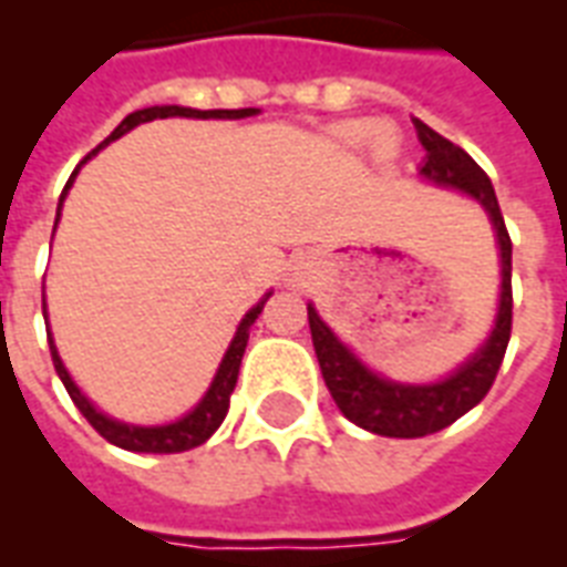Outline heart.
<instances>
[{
  "mask_svg": "<svg viewBox=\"0 0 567 567\" xmlns=\"http://www.w3.org/2000/svg\"><path fill=\"white\" fill-rule=\"evenodd\" d=\"M350 137H353V141H371L373 132L371 128H353V132H350Z\"/></svg>",
  "mask_w": 567,
  "mask_h": 567,
  "instance_id": "1",
  "label": "heart"
}]
</instances>
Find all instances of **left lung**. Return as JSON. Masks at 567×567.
I'll return each mask as SVG.
<instances>
[{
	"instance_id": "obj_1",
	"label": "left lung",
	"mask_w": 567,
	"mask_h": 567,
	"mask_svg": "<svg viewBox=\"0 0 567 567\" xmlns=\"http://www.w3.org/2000/svg\"><path fill=\"white\" fill-rule=\"evenodd\" d=\"M414 128H417V141L426 150V162L421 167L423 179L474 196L492 217L497 244H501L503 282L501 306H497L488 341L458 371L430 385H409V382H394V379L373 373L368 364L355 359L350 347L338 341L336 332L320 320L315 306H309L311 341H315V353H318L320 373H323L329 394L347 421L377 435H388V439H421V435L444 430L462 414L471 412L494 385L512 336V240L497 196H494L492 179L462 146L450 144L435 128L421 120H414Z\"/></svg>"
}]
</instances>
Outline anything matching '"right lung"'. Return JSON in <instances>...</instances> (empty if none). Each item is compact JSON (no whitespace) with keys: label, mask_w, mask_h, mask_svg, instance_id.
Segmentation results:
<instances>
[{"label":"right lung","mask_w":567,"mask_h":567,"mask_svg":"<svg viewBox=\"0 0 567 567\" xmlns=\"http://www.w3.org/2000/svg\"><path fill=\"white\" fill-rule=\"evenodd\" d=\"M252 114H258V109L196 111V109H182V105H153V109H141L135 111V114H128V117L123 120V123H120V126L114 128V132H111L100 146H96V150H93V155L100 153L102 146H109L111 141H117V137H123L135 126H141V123H150V120H164V117L240 120V117H252ZM75 173L70 176V182H66L64 194H61L58 217H61V205H64V196L66 190H70V185H73ZM270 293L274 291H267L265 297H261V300H258L247 315H244V320L238 323V332H235V338H231L229 350H226V355H223L220 368H217V373H214L212 385H208L203 400H199V403H196L185 417H179V421H173V423H164V426H135V423H120L114 421V417H109V414H102L100 409H93L91 400L79 391L73 377L66 373L64 362H61V355H58L55 350V341H52V332H49L47 327L49 353H52V364H55L58 377H61V382H64L70 400H73L75 409L87 417V423H91L93 430L100 432L102 439L111 441V444H117V447L123 450H132V453H182V450L199 447V444H205V441L212 439L214 432H217V426L223 423V417H226V412H229V396L231 391H235V382H238L240 359H244V350H247V341H249V327L256 323V318L261 315V309H265V302L270 300ZM43 318H47V302H43Z\"/></svg>","instance_id":"obj_1"}]
</instances>
